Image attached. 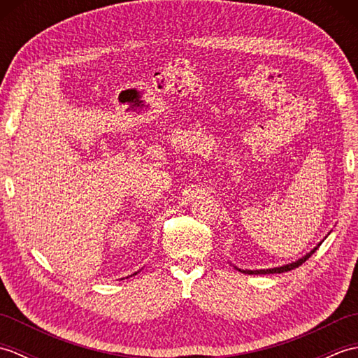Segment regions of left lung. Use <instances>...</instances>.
<instances>
[{"label":"left lung","mask_w":358,"mask_h":358,"mask_svg":"<svg viewBox=\"0 0 358 358\" xmlns=\"http://www.w3.org/2000/svg\"><path fill=\"white\" fill-rule=\"evenodd\" d=\"M323 241V240H322ZM322 241L318 243V245L310 250V252H308L305 257H301V258H299V260H295V262H292V263H287V264H283V266H278V268H269V269H255V271H249V269H240V268H237V266H234L235 269L237 271H240V272H243V273H250V275H260V273H281V272H287V271H292V269H295V268H299L300 264H303L305 263L308 258L313 255L315 250L318 249V246L322 245Z\"/></svg>","instance_id":"1"}]
</instances>
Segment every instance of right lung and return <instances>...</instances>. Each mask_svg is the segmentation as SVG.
I'll list each match as a JSON object with an SVG mask.
<instances>
[{"mask_svg": "<svg viewBox=\"0 0 358 358\" xmlns=\"http://www.w3.org/2000/svg\"><path fill=\"white\" fill-rule=\"evenodd\" d=\"M132 275H136V272H135V273H132ZM132 275H131V277H132Z\"/></svg>", "mask_w": 358, "mask_h": 358, "instance_id": "right-lung-1", "label": "right lung"}]
</instances>
